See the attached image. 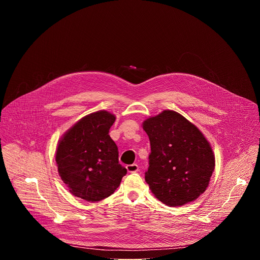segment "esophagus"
<instances>
[{
  "instance_id": "34e87169",
  "label": "esophagus",
  "mask_w": 260,
  "mask_h": 260,
  "mask_svg": "<svg viewBox=\"0 0 260 260\" xmlns=\"http://www.w3.org/2000/svg\"><path fill=\"white\" fill-rule=\"evenodd\" d=\"M126 170H127L128 173H136V172L139 171V167H138V165L133 164V165L126 166Z\"/></svg>"
}]
</instances>
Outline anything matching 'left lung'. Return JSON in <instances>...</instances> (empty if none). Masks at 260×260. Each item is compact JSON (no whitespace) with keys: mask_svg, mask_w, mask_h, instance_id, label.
Instances as JSON below:
<instances>
[{"mask_svg":"<svg viewBox=\"0 0 260 260\" xmlns=\"http://www.w3.org/2000/svg\"><path fill=\"white\" fill-rule=\"evenodd\" d=\"M143 129L151 147L145 180L155 198L170 207L197 200L215 169L213 150L203 133L172 110L146 119Z\"/></svg>","mask_w":260,"mask_h":260,"instance_id":"1","label":"left lung"}]
</instances>
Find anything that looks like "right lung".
<instances>
[{
  "mask_svg": "<svg viewBox=\"0 0 260 260\" xmlns=\"http://www.w3.org/2000/svg\"><path fill=\"white\" fill-rule=\"evenodd\" d=\"M115 115L108 111L86 115L59 140L55 161L70 192L87 202L112 194L126 169L118 161V148L109 136Z\"/></svg>",
  "mask_w": 260,
  "mask_h": 260,
  "instance_id": "right-lung-1",
  "label": "right lung"
}]
</instances>
